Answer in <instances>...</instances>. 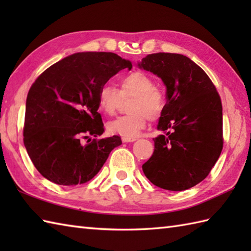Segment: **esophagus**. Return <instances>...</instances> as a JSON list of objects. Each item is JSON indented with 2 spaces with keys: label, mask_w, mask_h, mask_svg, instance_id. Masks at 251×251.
Masks as SVG:
<instances>
[{
  "label": "esophagus",
  "mask_w": 251,
  "mask_h": 251,
  "mask_svg": "<svg viewBox=\"0 0 251 251\" xmlns=\"http://www.w3.org/2000/svg\"><path fill=\"white\" fill-rule=\"evenodd\" d=\"M137 140V138H127V137H122V141L123 142H134Z\"/></svg>",
  "instance_id": "1"
}]
</instances>
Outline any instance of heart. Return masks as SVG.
<instances>
[{
	"instance_id": "1",
	"label": "heart",
	"mask_w": 251,
	"mask_h": 251,
	"mask_svg": "<svg viewBox=\"0 0 251 251\" xmlns=\"http://www.w3.org/2000/svg\"><path fill=\"white\" fill-rule=\"evenodd\" d=\"M132 97L128 115L119 116L108 123V130L113 135L136 138L146 128L148 119L156 121L165 109L163 94L155 88V83L148 74L135 71L120 81V90L104 84L98 93V106L103 113L112 115L119 108L122 99Z\"/></svg>"
}]
</instances>
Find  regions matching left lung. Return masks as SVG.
<instances>
[{"label": "left lung", "instance_id": "1", "mask_svg": "<svg viewBox=\"0 0 251 251\" xmlns=\"http://www.w3.org/2000/svg\"><path fill=\"white\" fill-rule=\"evenodd\" d=\"M138 67L155 74L166 86V104L154 138V152L142 165L151 182L168 191H184L204 180L222 147V104L215 85L189 57L151 54Z\"/></svg>", "mask_w": 251, "mask_h": 251}]
</instances>
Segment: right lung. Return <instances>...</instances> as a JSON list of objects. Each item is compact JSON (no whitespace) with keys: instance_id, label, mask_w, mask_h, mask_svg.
I'll use <instances>...</instances> for the list:
<instances>
[{"instance_id":"1","label":"right lung","mask_w":251,"mask_h":251,"mask_svg":"<svg viewBox=\"0 0 251 251\" xmlns=\"http://www.w3.org/2000/svg\"><path fill=\"white\" fill-rule=\"evenodd\" d=\"M131 68L129 60L113 52L83 51L63 58L36 78L26 97L24 143L44 178L68 186L87 182L122 145L119 136L87 145L82 139L103 134L99 89Z\"/></svg>"}]
</instances>
